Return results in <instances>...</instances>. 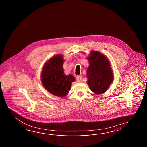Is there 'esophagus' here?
Masks as SVG:
<instances>
[{"mask_svg": "<svg viewBox=\"0 0 147 147\" xmlns=\"http://www.w3.org/2000/svg\"><path fill=\"white\" fill-rule=\"evenodd\" d=\"M76 79H77V82H80V81L82 80V76H78L76 77Z\"/></svg>", "mask_w": 147, "mask_h": 147, "instance_id": "34e87169", "label": "esophagus"}]
</instances>
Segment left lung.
<instances>
[{
    "label": "left lung",
    "mask_w": 147,
    "mask_h": 147,
    "mask_svg": "<svg viewBox=\"0 0 147 147\" xmlns=\"http://www.w3.org/2000/svg\"><path fill=\"white\" fill-rule=\"evenodd\" d=\"M86 59L89 63L86 71L87 84L94 93L97 95L103 94L107 90L113 80L110 62L106 56L93 50Z\"/></svg>",
    "instance_id": "8db88e82"
}]
</instances>
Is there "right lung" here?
Here are the masks:
<instances>
[{
	"label": "right lung",
	"instance_id": "right-lung-1",
	"mask_svg": "<svg viewBox=\"0 0 147 147\" xmlns=\"http://www.w3.org/2000/svg\"><path fill=\"white\" fill-rule=\"evenodd\" d=\"M63 56L57 55L51 58L45 64L41 75L45 89L56 96L64 98L69 92L71 83L76 78L71 74L64 73Z\"/></svg>",
	"mask_w": 147,
	"mask_h": 147
}]
</instances>
